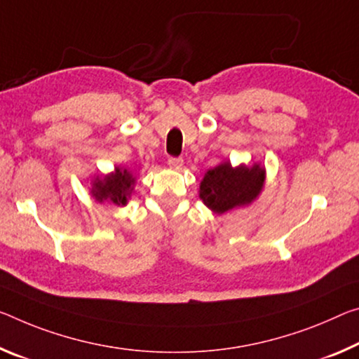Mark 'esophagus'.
Wrapping results in <instances>:
<instances>
[{
    "label": "esophagus",
    "instance_id": "obj_1",
    "mask_svg": "<svg viewBox=\"0 0 359 359\" xmlns=\"http://www.w3.org/2000/svg\"><path fill=\"white\" fill-rule=\"evenodd\" d=\"M168 164H169V168H172V169H182V166H184V159L170 156L168 159Z\"/></svg>",
    "mask_w": 359,
    "mask_h": 359
}]
</instances>
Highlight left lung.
Instances as JSON below:
<instances>
[{
  "mask_svg": "<svg viewBox=\"0 0 359 359\" xmlns=\"http://www.w3.org/2000/svg\"><path fill=\"white\" fill-rule=\"evenodd\" d=\"M265 170L259 164L252 168H231L230 163L208 170L200 187V198L214 212L224 214L257 198L264 187Z\"/></svg>",
  "mask_w": 359,
  "mask_h": 359,
  "instance_id": "left-lung-1",
  "label": "left lung"
}]
</instances>
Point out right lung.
I'll list each match as a JSON object with an SVG mask.
<instances>
[{
    "instance_id": "right-lung-1",
    "label": "right lung",
    "mask_w": 359,
    "mask_h": 359,
    "mask_svg": "<svg viewBox=\"0 0 359 359\" xmlns=\"http://www.w3.org/2000/svg\"><path fill=\"white\" fill-rule=\"evenodd\" d=\"M134 177L128 170H119L116 169L115 174L108 175L104 180H97L94 184L93 193L95 200L105 201L110 200L115 204H126L128 196L133 191Z\"/></svg>"
}]
</instances>
